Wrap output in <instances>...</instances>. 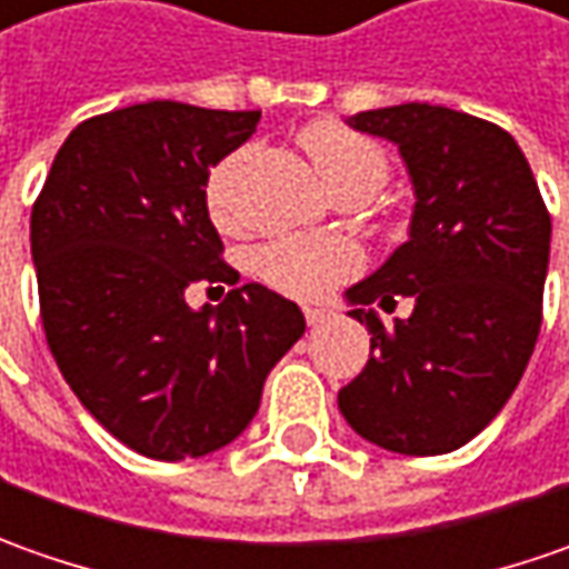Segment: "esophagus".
I'll return each instance as SVG.
<instances>
[{
    "label": "esophagus",
    "instance_id": "1",
    "mask_svg": "<svg viewBox=\"0 0 569 569\" xmlns=\"http://www.w3.org/2000/svg\"><path fill=\"white\" fill-rule=\"evenodd\" d=\"M323 321H330V311L327 308H305V323L308 327H321Z\"/></svg>",
    "mask_w": 569,
    "mask_h": 569
}]
</instances>
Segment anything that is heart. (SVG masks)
Instances as JSON below:
<instances>
[{
    "label": "heart",
    "instance_id": "b5f03b06",
    "mask_svg": "<svg viewBox=\"0 0 569 569\" xmlns=\"http://www.w3.org/2000/svg\"><path fill=\"white\" fill-rule=\"evenodd\" d=\"M305 153L311 157L315 169L321 172L323 186L337 198L343 194H368L375 198L387 182V153L378 141H371L362 131H352L343 122H311L299 134ZM226 163L207 182V204L210 217L220 226H236V210L226 194ZM362 254L349 242L337 239H302V236H286L267 242L254 254V273L299 302L323 299L333 286L359 273Z\"/></svg>",
    "mask_w": 569,
    "mask_h": 569
}]
</instances>
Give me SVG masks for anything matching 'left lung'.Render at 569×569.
Listing matches in <instances>:
<instances>
[{
  "label": "left lung",
  "instance_id": "8db88e82",
  "mask_svg": "<svg viewBox=\"0 0 569 569\" xmlns=\"http://www.w3.org/2000/svg\"><path fill=\"white\" fill-rule=\"evenodd\" d=\"M349 126L400 148L416 186L409 242L356 283L349 315L371 359L340 390L365 441L438 457L472 441L503 409L541 327L551 213L517 141L495 122L431 103L368 109ZM413 315L383 328L371 303Z\"/></svg>",
  "mask_w": 569,
  "mask_h": 569
}]
</instances>
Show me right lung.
Segmentation results:
<instances>
[{"mask_svg": "<svg viewBox=\"0 0 569 569\" xmlns=\"http://www.w3.org/2000/svg\"><path fill=\"white\" fill-rule=\"evenodd\" d=\"M261 112L150 100L71 131L30 210L43 333L74 397L150 460L236 441L270 368L305 333L261 283L191 308V283H236L207 217V176Z\"/></svg>", "mask_w": 569, "mask_h": 569, "instance_id": "obj_1", "label": "right lung"}]
</instances>
